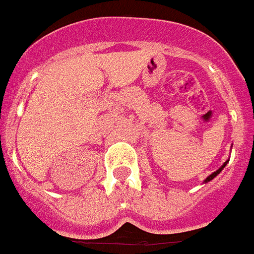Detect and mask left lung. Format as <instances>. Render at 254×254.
I'll list each match as a JSON object with an SVG mask.
<instances>
[{
  "label": "left lung",
  "mask_w": 254,
  "mask_h": 254,
  "mask_svg": "<svg viewBox=\"0 0 254 254\" xmlns=\"http://www.w3.org/2000/svg\"><path fill=\"white\" fill-rule=\"evenodd\" d=\"M228 162H229V158H228V161H225V162H224V164H222V166L220 167V169H217V170H216V171H215V173H212V174H211V175H209V176H207L206 179H204V182H203V183H208V182H211V180H212L213 178H216V176L219 175V174L221 173L222 170H224V167L226 166V164H228Z\"/></svg>",
  "instance_id": "obj_1"
}]
</instances>
